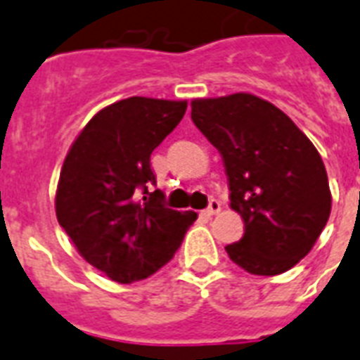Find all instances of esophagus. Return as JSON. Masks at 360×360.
Returning a JSON list of instances; mask_svg holds the SVG:
<instances>
[{
    "label": "esophagus",
    "instance_id": "1",
    "mask_svg": "<svg viewBox=\"0 0 360 360\" xmlns=\"http://www.w3.org/2000/svg\"><path fill=\"white\" fill-rule=\"evenodd\" d=\"M219 210H221V202H219L218 199H212L208 208H206V214H208V216H216Z\"/></svg>",
    "mask_w": 360,
    "mask_h": 360
}]
</instances>
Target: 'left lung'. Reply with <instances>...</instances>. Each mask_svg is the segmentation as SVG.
<instances>
[{"instance_id":"1","label":"left lung","mask_w":360,"mask_h":360,"mask_svg":"<svg viewBox=\"0 0 360 360\" xmlns=\"http://www.w3.org/2000/svg\"><path fill=\"white\" fill-rule=\"evenodd\" d=\"M191 120L218 148L231 208L244 221V236L225 246L231 261L255 276L293 269L333 205L316 146L285 112L252 94L193 99Z\"/></svg>"}]
</instances>
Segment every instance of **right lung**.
I'll return each mask as SVG.
<instances>
[{
  "mask_svg": "<svg viewBox=\"0 0 360 360\" xmlns=\"http://www.w3.org/2000/svg\"><path fill=\"white\" fill-rule=\"evenodd\" d=\"M186 108L188 101L122 99L101 108L67 152L56 216L80 255L112 281L146 280L165 266L197 219L165 208L160 189L150 191V155Z\"/></svg>",
  "mask_w": 360,
  "mask_h": 360,
  "instance_id": "obj_1",
  "label": "right lung"
}]
</instances>
